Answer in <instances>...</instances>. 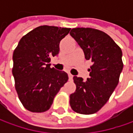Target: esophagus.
I'll return each mask as SVG.
<instances>
[{
    "instance_id": "esophagus-1",
    "label": "esophagus",
    "mask_w": 133,
    "mask_h": 133,
    "mask_svg": "<svg viewBox=\"0 0 133 133\" xmlns=\"http://www.w3.org/2000/svg\"><path fill=\"white\" fill-rule=\"evenodd\" d=\"M72 78H73V75L72 74L69 73V81H72Z\"/></svg>"
}]
</instances>
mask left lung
Here are the masks:
<instances>
[{
    "label": "left lung",
    "instance_id": "left-lung-1",
    "mask_svg": "<svg viewBox=\"0 0 133 133\" xmlns=\"http://www.w3.org/2000/svg\"><path fill=\"white\" fill-rule=\"evenodd\" d=\"M69 34L83 49L85 58L92 62L86 81L73 77L76 89L69 96L70 106L80 114H93L107 102L118 84L124 66L122 51L107 34L98 29L74 28Z\"/></svg>",
    "mask_w": 133,
    "mask_h": 133
}]
</instances>
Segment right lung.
I'll return each instance as SVG.
<instances>
[{
  "mask_svg": "<svg viewBox=\"0 0 133 133\" xmlns=\"http://www.w3.org/2000/svg\"><path fill=\"white\" fill-rule=\"evenodd\" d=\"M70 28L41 26L20 40L13 52L12 75L18 98L32 112L48 110L54 98L68 81L64 71L51 68L52 56L59 53V44Z\"/></svg>",
  "mask_w": 133,
  "mask_h": 133,
  "instance_id": "obj_1",
  "label": "right lung"
}]
</instances>
